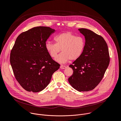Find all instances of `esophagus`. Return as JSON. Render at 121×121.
I'll use <instances>...</instances> for the list:
<instances>
[{
	"label": "esophagus",
	"mask_w": 121,
	"mask_h": 121,
	"mask_svg": "<svg viewBox=\"0 0 121 121\" xmlns=\"http://www.w3.org/2000/svg\"><path fill=\"white\" fill-rule=\"evenodd\" d=\"M60 68L61 69H65V68H66V66H65V65H62L60 66Z\"/></svg>",
	"instance_id": "34e87169"
}]
</instances>
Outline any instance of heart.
I'll list each match as a JSON object with an SVG mask.
<instances>
[{
    "label": "heart",
    "mask_w": 121,
    "mask_h": 121,
    "mask_svg": "<svg viewBox=\"0 0 121 121\" xmlns=\"http://www.w3.org/2000/svg\"><path fill=\"white\" fill-rule=\"evenodd\" d=\"M56 43L47 42L45 48L49 55L53 58L56 57L61 50L62 53L56 60L61 64H64L71 60L78 59L82 55L85 46L83 37L77 36L70 32L60 33L55 38Z\"/></svg>",
    "instance_id": "1"
}]
</instances>
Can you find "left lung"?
Returning a JSON list of instances; mask_svg holds the SVG:
<instances>
[{"label":"left lung","instance_id":"left-lung-1","mask_svg":"<svg viewBox=\"0 0 121 121\" xmlns=\"http://www.w3.org/2000/svg\"><path fill=\"white\" fill-rule=\"evenodd\" d=\"M85 39L81 56L69 67L73 73L68 80L78 91L93 90L102 79L109 66L110 56L106 42L101 36L84 28L78 29Z\"/></svg>","mask_w":121,"mask_h":121}]
</instances>
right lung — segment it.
Segmentation results:
<instances>
[{
  "label": "right lung",
  "instance_id": "add662e5",
  "mask_svg": "<svg viewBox=\"0 0 121 121\" xmlns=\"http://www.w3.org/2000/svg\"><path fill=\"white\" fill-rule=\"evenodd\" d=\"M55 31L48 27H34L16 39L10 62L16 79L28 91L38 92L44 90L60 67L45 48L47 40Z\"/></svg>",
  "mask_w": 121,
  "mask_h": 121
}]
</instances>
